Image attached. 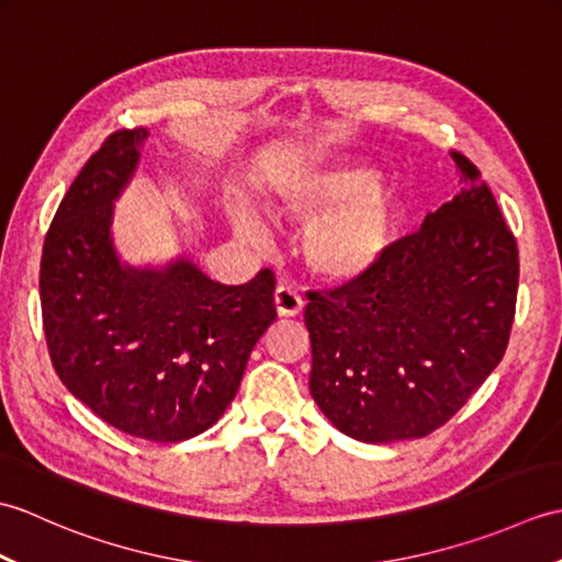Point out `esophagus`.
<instances>
[{
	"mask_svg": "<svg viewBox=\"0 0 562 562\" xmlns=\"http://www.w3.org/2000/svg\"><path fill=\"white\" fill-rule=\"evenodd\" d=\"M274 308H278V314L290 318V316H300L302 308H304V300L302 294L296 292L290 284H280L278 290H274Z\"/></svg>",
	"mask_w": 562,
	"mask_h": 562,
	"instance_id": "esophagus-1",
	"label": "esophagus"
}]
</instances>
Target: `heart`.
<instances>
[{"instance_id":"obj_1","label":"heart","mask_w":562,"mask_h":562,"mask_svg":"<svg viewBox=\"0 0 562 562\" xmlns=\"http://www.w3.org/2000/svg\"><path fill=\"white\" fill-rule=\"evenodd\" d=\"M270 207L296 220H312L304 254L308 266L328 278L364 274L384 254L398 222L393 190L360 169L308 176L284 188ZM234 224L244 241L266 244V232L250 214H241Z\"/></svg>"}]
</instances>
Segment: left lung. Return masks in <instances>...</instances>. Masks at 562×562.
<instances>
[{
	"instance_id": "8db88e82",
	"label": "left lung",
	"mask_w": 562,
	"mask_h": 562,
	"mask_svg": "<svg viewBox=\"0 0 562 562\" xmlns=\"http://www.w3.org/2000/svg\"><path fill=\"white\" fill-rule=\"evenodd\" d=\"M461 193L364 274L308 292V389L340 432L369 445L427 437L503 360L519 254L481 171L451 151Z\"/></svg>"
}]
</instances>
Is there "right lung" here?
<instances>
[{"label": "right lung", "instance_id": "1", "mask_svg": "<svg viewBox=\"0 0 562 562\" xmlns=\"http://www.w3.org/2000/svg\"><path fill=\"white\" fill-rule=\"evenodd\" d=\"M147 135L115 130L59 202L41 260L43 328L59 381L103 423L183 441L234 401L250 350L278 316L274 274L229 288L186 258L161 270L117 260L113 200Z\"/></svg>", "mask_w": 562, "mask_h": 562}]
</instances>
